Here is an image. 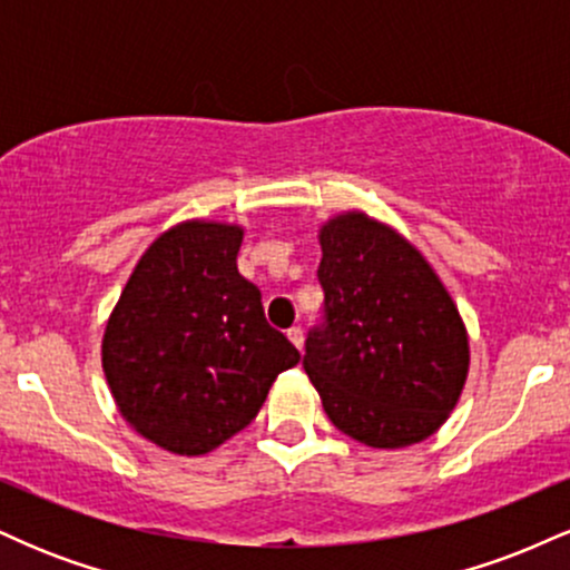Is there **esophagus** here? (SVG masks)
I'll return each instance as SVG.
<instances>
[{
	"mask_svg": "<svg viewBox=\"0 0 570 570\" xmlns=\"http://www.w3.org/2000/svg\"><path fill=\"white\" fill-rule=\"evenodd\" d=\"M286 337H289V343L294 345V348L303 351L305 337H303V330H299V326H292V330H286Z\"/></svg>",
	"mask_w": 570,
	"mask_h": 570,
	"instance_id": "esophagus-1",
	"label": "esophagus"
}]
</instances>
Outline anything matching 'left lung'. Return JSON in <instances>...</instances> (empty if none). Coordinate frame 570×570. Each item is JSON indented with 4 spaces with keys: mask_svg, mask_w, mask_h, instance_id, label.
<instances>
[{
    "mask_svg": "<svg viewBox=\"0 0 570 570\" xmlns=\"http://www.w3.org/2000/svg\"><path fill=\"white\" fill-rule=\"evenodd\" d=\"M324 318L303 367L351 440L396 450L434 434L469 375V335L434 267L394 227L345 212L318 230Z\"/></svg>",
    "mask_w": 570,
    "mask_h": 570,
    "instance_id": "8db88e82",
    "label": "left lung"
}]
</instances>
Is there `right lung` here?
<instances>
[{
	"instance_id": "right-lung-1",
	"label": "right lung",
	"mask_w": 570,
	"mask_h": 570,
	"mask_svg": "<svg viewBox=\"0 0 570 570\" xmlns=\"http://www.w3.org/2000/svg\"><path fill=\"white\" fill-rule=\"evenodd\" d=\"M244 227L187 219L153 240L101 340L117 410L144 440L206 455L257 417L299 351L238 273Z\"/></svg>"
}]
</instances>
